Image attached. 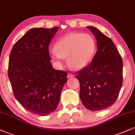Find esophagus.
Instances as JSON below:
<instances>
[{
	"label": "esophagus",
	"mask_w": 135,
	"mask_h": 135,
	"mask_svg": "<svg viewBox=\"0 0 135 135\" xmlns=\"http://www.w3.org/2000/svg\"><path fill=\"white\" fill-rule=\"evenodd\" d=\"M73 77H74V75L72 74V73H68V75H67V78H73Z\"/></svg>",
	"instance_id": "34e87169"
}]
</instances>
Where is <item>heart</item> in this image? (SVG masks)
I'll use <instances>...</instances> for the list:
<instances>
[{
    "instance_id": "heart-1",
    "label": "heart",
    "mask_w": 135,
    "mask_h": 135,
    "mask_svg": "<svg viewBox=\"0 0 135 135\" xmlns=\"http://www.w3.org/2000/svg\"><path fill=\"white\" fill-rule=\"evenodd\" d=\"M54 47L50 52V55L57 65H62L64 58L67 57L70 66L81 69L92 59L96 43L93 37L88 34L71 33L59 39Z\"/></svg>"
}]
</instances>
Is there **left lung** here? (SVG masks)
<instances>
[{"label": "left lung", "instance_id": "left-lung-1", "mask_svg": "<svg viewBox=\"0 0 135 135\" xmlns=\"http://www.w3.org/2000/svg\"><path fill=\"white\" fill-rule=\"evenodd\" d=\"M97 41L91 64L76 73L80 97L86 109L102 110L116 101L122 86L123 62L111 39L95 27L87 26Z\"/></svg>", "mask_w": 135, "mask_h": 135}]
</instances>
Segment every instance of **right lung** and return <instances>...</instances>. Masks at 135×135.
<instances>
[{
  "label": "right lung",
  "instance_id": "add662e5",
  "mask_svg": "<svg viewBox=\"0 0 135 135\" xmlns=\"http://www.w3.org/2000/svg\"><path fill=\"white\" fill-rule=\"evenodd\" d=\"M59 27L33 28L14 45L8 75L15 98L28 112L46 116L58 106L67 73L54 69L49 46Z\"/></svg>",
  "mask_w": 135,
  "mask_h": 135
}]
</instances>
